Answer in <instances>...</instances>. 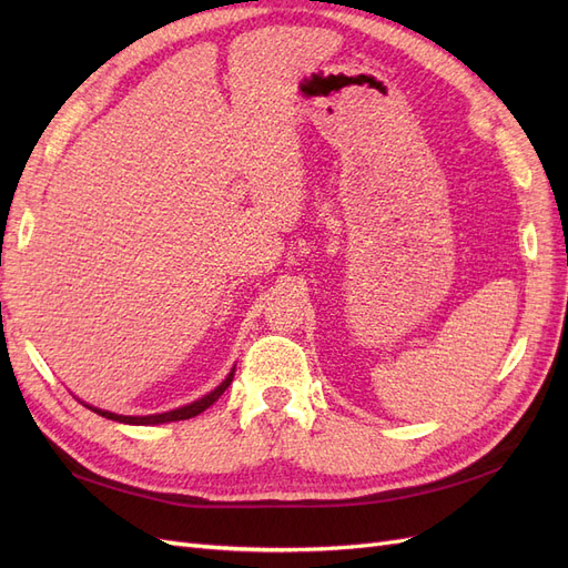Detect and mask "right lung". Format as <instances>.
Listing matches in <instances>:
<instances>
[{
	"label": "right lung",
	"instance_id": "right-lung-1",
	"mask_svg": "<svg viewBox=\"0 0 568 568\" xmlns=\"http://www.w3.org/2000/svg\"><path fill=\"white\" fill-rule=\"evenodd\" d=\"M234 379V369L227 374V379L222 382L215 390H211L209 395H203V398L189 403L184 407H178V409H170V412H161V415H146V417H125V415H115V412H109V409H99V407H92V405H84L90 407L92 412H97V415L106 417V419H113V422H120V424H136V426H144V424H165V422H180V419H192L196 415H201L203 409H209L222 393L227 390V386L232 384Z\"/></svg>",
	"mask_w": 568,
	"mask_h": 568
}]
</instances>
